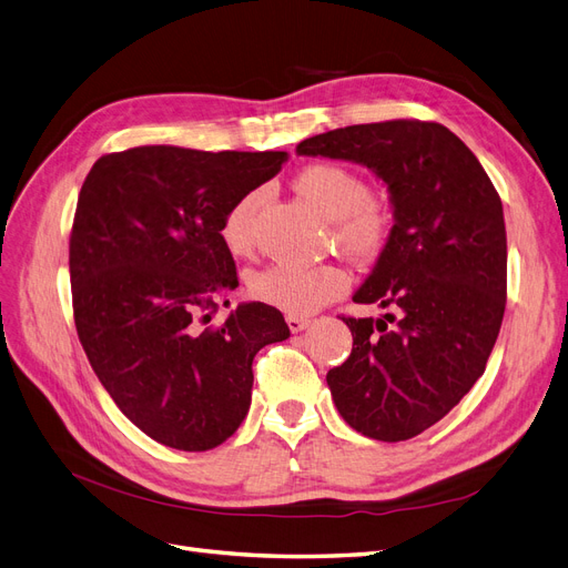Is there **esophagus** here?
<instances>
[{
    "mask_svg": "<svg viewBox=\"0 0 568 568\" xmlns=\"http://www.w3.org/2000/svg\"><path fill=\"white\" fill-rule=\"evenodd\" d=\"M285 321H287V327H290L292 334L304 332V329L311 325V321H308V318H302V316H287Z\"/></svg>",
    "mask_w": 568,
    "mask_h": 568,
    "instance_id": "34e87169",
    "label": "esophagus"
}]
</instances>
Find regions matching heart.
Wrapping results in <instances>:
<instances>
[{
  "instance_id": "obj_1",
  "label": "heart",
  "mask_w": 568,
  "mask_h": 568,
  "mask_svg": "<svg viewBox=\"0 0 568 568\" xmlns=\"http://www.w3.org/2000/svg\"><path fill=\"white\" fill-rule=\"evenodd\" d=\"M300 196L334 222L337 243L353 255L369 257L388 236L386 210L369 199L367 182L339 163H313L295 178ZM257 192L231 203L220 224V239L231 255H245L252 245V213ZM348 287L346 271L337 264L276 262L250 278V292L262 304L287 316H308L323 304L337 300Z\"/></svg>"
}]
</instances>
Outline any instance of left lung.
Returning <instances> with one entry per match:
<instances>
[{"label": "left lung", "instance_id": "left-lung-1", "mask_svg": "<svg viewBox=\"0 0 568 568\" xmlns=\"http://www.w3.org/2000/svg\"><path fill=\"white\" fill-rule=\"evenodd\" d=\"M300 156L369 168L393 226L353 302L384 318H342L353 348L327 386L358 433L403 443L454 409L485 374L506 311L503 203L477 156L428 121L346 125L297 144Z\"/></svg>", "mask_w": 568, "mask_h": 568}]
</instances>
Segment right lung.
Wrapping results in <instances>:
<instances>
[{
	"mask_svg": "<svg viewBox=\"0 0 568 568\" xmlns=\"http://www.w3.org/2000/svg\"><path fill=\"white\" fill-rule=\"evenodd\" d=\"M285 152H199L173 144L100 156L70 239L74 323L116 407L156 443L207 452L250 409L252 361L290 337L278 308L243 302L199 329L239 285L220 239L231 203L278 175Z\"/></svg>",
	"mask_w": 568,
	"mask_h": 568,
	"instance_id": "1",
	"label": "right lung"
}]
</instances>
